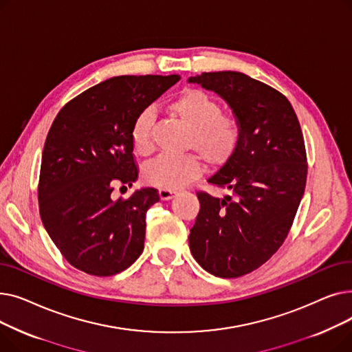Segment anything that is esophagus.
<instances>
[{"mask_svg":"<svg viewBox=\"0 0 352 352\" xmlns=\"http://www.w3.org/2000/svg\"><path fill=\"white\" fill-rule=\"evenodd\" d=\"M158 194H160V198H161L162 201H165V199L173 198L174 194H175V191H174V190H170V188H160Z\"/></svg>","mask_w":352,"mask_h":352,"instance_id":"esophagus-1","label":"esophagus"}]
</instances>
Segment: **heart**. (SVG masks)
Returning <instances> with one entry per match:
<instances>
[{"label":"heart","mask_w":352,"mask_h":352,"mask_svg":"<svg viewBox=\"0 0 352 352\" xmlns=\"http://www.w3.org/2000/svg\"><path fill=\"white\" fill-rule=\"evenodd\" d=\"M174 113L190 126L187 145L197 150L211 165L226 164L241 141V122L234 116L221 113L219 104L207 92L190 88L170 102ZM153 113L142 109L131 125V142L138 155L153 151ZM202 164L195 154L160 155L144 168V179L161 188H179L199 177Z\"/></svg>","instance_id":"obj_1"}]
</instances>
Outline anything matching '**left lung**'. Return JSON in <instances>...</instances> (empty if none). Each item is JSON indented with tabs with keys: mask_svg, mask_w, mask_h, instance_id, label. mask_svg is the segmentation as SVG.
<instances>
[{
	"mask_svg": "<svg viewBox=\"0 0 352 352\" xmlns=\"http://www.w3.org/2000/svg\"><path fill=\"white\" fill-rule=\"evenodd\" d=\"M223 97L241 122L234 155L208 178L230 190L215 198L198 191L190 231L195 261L215 276L236 278L267 263L294 223L307 182V153L297 114L280 91L243 72L191 77Z\"/></svg>",
	"mask_w": 352,
	"mask_h": 352,
	"instance_id": "left-lung-1",
	"label": "left lung"
}]
</instances>
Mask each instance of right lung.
<instances>
[{"mask_svg": "<svg viewBox=\"0 0 352 352\" xmlns=\"http://www.w3.org/2000/svg\"><path fill=\"white\" fill-rule=\"evenodd\" d=\"M179 76H121L81 92L55 117L43 151L38 206L43 224L65 260L96 276L116 275L144 250L145 214L155 188L114 201L118 184L138 178L134 118Z\"/></svg>", "mask_w": 352, "mask_h": 352, "instance_id": "right-lung-1", "label": "right lung"}]
</instances>
